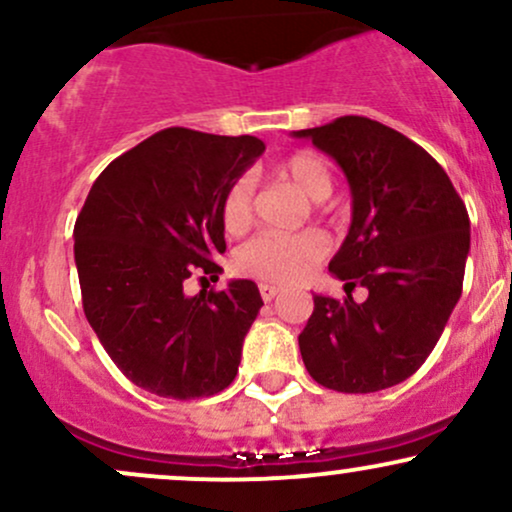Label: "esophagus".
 <instances>
[{"label":"esophagus","instance_id":"obj_1","mask_svg":"<svg viewBox=\"0 0 512 512\" xmlns=\"http://www.w3.org/2000/svg\"><path fill=\"white\" fill-rule=\"evenodd\" d=\"M260 293L264 301H272V298H276L281 293L279 286H272V284H260Z\"/></svg>","mask_w":512,"mask_h":512}]
</instances>
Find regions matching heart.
<instances>
[{"mask_svg":"<svg viewBox=\"0 0 512 512\" xmlns=\"http://www.w3.org/2000/svg\"><path fill=\"white\" fill-rule=\"evenodd\" d=\"M281 180H289L310 202H325L334 190L332 170L325 158L315 154H296L276 168ZM221 223L228 233H243L252 223V180L248 175L233 180L221 199ZM327 238L322 233H260L240 245L236 267L243 274L274 284L301 281L322 257L327 255Z\"/></svg>","mask_w":512,"mask_h":512,"instance_id":"1","label":"heart"}]
</instances>
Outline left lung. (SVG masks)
Masks as SVG:
<instances>
[{
    "instance_id": "1",
    "label": "left lung",
    "mask_w": 512,
    "mask_h": 512,
    "mask_svg": "<svg viewBox=\"0 0 512 512\" xmlns=\"http://www.w3.org/2000/svg\"><path fill=\"white\" fill-rule=\"evenodd\" d=\"M337 161L351 190V226L330 272L356 303L313 296L298 334L308 373L337 392L366 395L414 375L462 296L467 207L438 161L397 129L346 115L293 132Z\"/></svg>"
}]
</instances>
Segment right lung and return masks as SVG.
<instances>
[{
    "label": "right lung",
    "instance_id": "right-lung-1",
    "mask_svg": "<svg viewBox=\"0 0 512 512\" xmlns=\"http://www.w3.org/2000/svg\"><path fill=\"white\" fill-rule=\"evenodd\" d=\"M262 151L248 134L170 127L93 182L74 226L81 301L103 349L142 390L195 399L236 378L260 289L233 279L226 291L187 296L182 286L221 272V199Z\"/></svg>",
    "mask_w": 512,
    "mask_h": 512
}]
</instances>
